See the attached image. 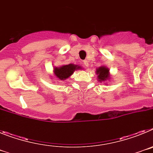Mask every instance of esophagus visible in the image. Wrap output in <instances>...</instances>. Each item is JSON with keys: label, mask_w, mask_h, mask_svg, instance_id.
<instances>
[{"label": "esophagus", "mask_w": 153, "mask_h": 153, "mask_svg": "<svg viewBox=\"0 0 153 153\" xmlns=\"http://www.w3.org/2000/svg\"><path fill=\"white\" fill-rule=\"evenodd\" d=\"M83 63H84V66H85V67H89L88 60H84V61H83Z\"/></svg>", "instance_id": "34e87169"}]
</instances>
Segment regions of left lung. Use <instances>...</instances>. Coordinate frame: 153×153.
<instances>
[{"mask_svg":"<svg viewBox=\"0 0 153 153\" xmlns=\"http://www.w3.org/2000/svg\"><path fill=\"white\" fill-rule=\"evenodd\" d=\"M96 74L97 75V79L99 82L103 83H106V81L110 79V74H109V70L106 66H100L97 67L96 70Z\"/></svg>","mask_w":153,"mask_h":153,"instance_id":"1","label":"left lung"}]
</instances>
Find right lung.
I'll use <instances>...</instances> for the list:
<instances>
[{
    "instance_id": "right-lung-1",
    "label": "right lung",
    "mask_w": 153,
    "mask_h": 153,
    "mask_svg": "<svg viewBox=\"0 0 153 153\" xmlns=\"http://www.w3.org/2000/svg\"><path fill=\"white\" fill-rule=\"evenodd\" d=\"M80 69H82L81 66L74 64V63L61 65L60 67H55L53 68V75L56 79L64 81L71 76L75 70H79Z\"/></svg>"
}]
</instances>
